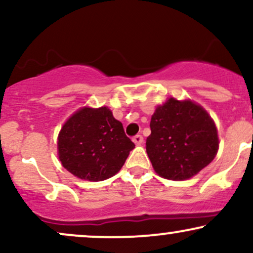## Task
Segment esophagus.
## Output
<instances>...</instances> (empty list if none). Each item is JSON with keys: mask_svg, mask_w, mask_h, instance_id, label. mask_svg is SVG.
Masks as SVG:
<instances>
[{"mask_svg": "<svg viewBox=\"0 0 253 253\" xmlns=\"http://www.w3.org/2000/svg\"><path fill=\"white\" fill-rule=\"evenodd\" d=\"M132 140H133V143H134L135 145H141V144L144 143V138L140 134H136V135L133 136Z\"/></svg>", "mask_w": 253, "mask_h": 253, "instance_id": "obj_1", "label": "esophagus"}]
</instances>
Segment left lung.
<instances>
[{
	"label": "left lung",
	"instance_id": "obj_1",
	"mask_svg": "<svg viewBox=\"0 0 253 253\" xmlns=\"http://www.w3.org/2000/svg\"><path fill=\"white\" fill-rule=\"evenodd\" d=\"M146 152L153 169L172 181L188 179L216 156L219 138L208 113L190 100L170 97L151 118Z\"/></svg>",
	"mask_w": 253,
	"mask_h": 253
}]
</instances>
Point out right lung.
<instances>
[{
    "mask_svg": "<svg viewBox=\"0 0 253 253\" xmlns=\"http://www.w3.org/2000/svg\"><path fill=\"white\" fill-rule=\"evenodd\" d=\"M134 146L108 107L77 110L58 135L63 167L78 178L92 182L119 172Z\"/></svg>",
    "mask_w": 253,
    "mask_h": 253,
    "instance_id": "add662e5",
    "label": "right lung"
}]
</instances>
